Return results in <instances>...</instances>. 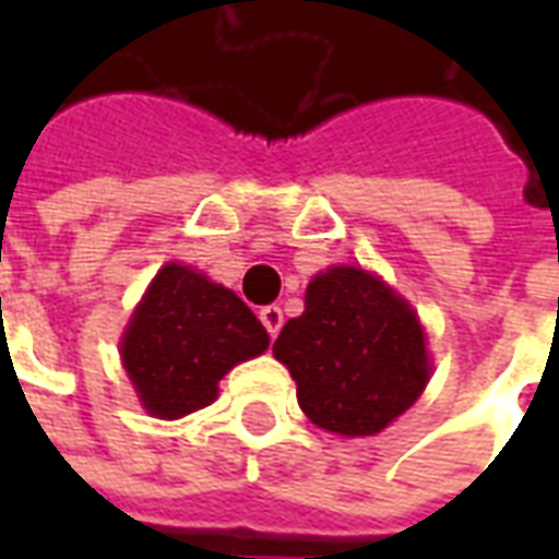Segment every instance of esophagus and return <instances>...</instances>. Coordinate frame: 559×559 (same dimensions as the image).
I'll list each match as a JSON object with an SVG mask.
<instances>
[{
	"label": "esophagus",
	"instance_id": "obj_1",
	"mask_svg": "<svg viewBox=\"0 0 559 559\" xmlns=\"http://www.w3.org/2000/svg\"><path fill=\"white\" fill-rule=\"evenodd\" d=\"M260 323H263L269 335L275 338V335H278V329L284 326V311H281L278 305H266V308H260Z\"/></svg>",
	"mask_w": 559,
	"mask_h": 559
}]
</instances>
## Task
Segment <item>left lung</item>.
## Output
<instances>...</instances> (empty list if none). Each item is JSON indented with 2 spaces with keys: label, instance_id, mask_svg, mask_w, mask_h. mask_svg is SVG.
Returning <instances> with one entry per match:
<instances>
[{
  "label": "left lung",
  "instance_id": "8db88e82",
  "mask_svg": "<svg viewBox=\"0 0 559 559\" xmlns=\"http://www.w3.org/2000/svg\"><path fill=\"white\" fill-rule=\"evenodd\" d=\"M275 359L290 368L305 416L347 437H368L413 407L431 365L413 308L362 269L335 266L305 293Z\"/></svg>",
  "mask_w": 559,
  "mask_h": 559
}]
</instances>
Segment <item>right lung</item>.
<instances>
[{
    "mask_svg": "<svg viewBox=\"0 0 559 559\" xmlns=\"http://www.w3.org/2000/svg\"><path fill=\"white\" fill-rule=\"evenodd\" d=\"M266 347V329L236 293L167 263L128 323L122 362L143 407L179 419L215 401L221 377Z\"/></svg>",
    "mask_w": 559,
    "mask_h": 559,
    "instance_id": "add662e5",
    "label": "right lung"
}]
</instances>
